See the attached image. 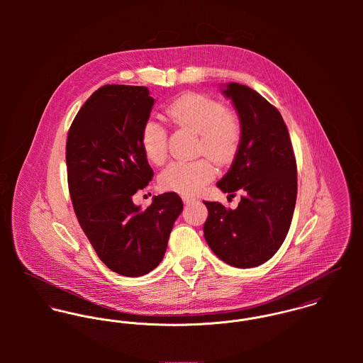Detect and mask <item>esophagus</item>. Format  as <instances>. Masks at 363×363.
I'll use <instances>...</instances> for the list:
<instances>
[{"mask_svg": "<svg viewBox=\"0 0 363 363\" xmlns=\"http://www.w3.org/2000/svg\"><path fill=\"white\" fill-rule=\"evenodd\" d=\"M183 201H184V204H193V203H196L197 200H196L194 197H183Z\"/></svg>", "mask_w": 363, "mask_h": 363, "instance_id": "34e87169", "label": "esophagus"}]
</instances>
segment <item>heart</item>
<instances>
[{"label":"heart","instance_id":"1","mask_svg":"<svg viewBox=\"0 0 363 363\" xmlns=\"http://www.w3.org/2000/svg\"><path fill=\"white\" fill-rule=\"evenodd\" d=\"M169 120L200 134L199 151L222 164L236 155L242 141V120L239 114L225 107L219 99L206 94H186L166 108ZM141 144L145 156L155 164L167 156V131L154 118L145 121L141 131ZM211 159L193 162L174 160L159 176L164 190L190 196L200 191L215 176Z\"/></svg>","mask_w":363,"mask_h":363}]
</instances>
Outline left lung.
Returning a JSON list of instances; mask_svg holds the SVG:
<instances>
[{
	"label": "left lung",
	"instance_id": "8db88e82",
	"mask_svg": "<svg viewBox=\"0 0 363 363\" xmlns=\"http://www.w3.org/2000/svg\"><path fill=\"white\" fill-rule=\"evenodd\" d=\"M222 94L242 120V141L228 173L216 183L223 193L242 191L236 209L204 201V238L229 265L252 268L271 259L284 243L298 194L296 159L281 113L259 92L236 82Z\"/></svg>",
	"mask_w": 363,
	"mask_h": 363
}]
</instances>
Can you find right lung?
<instances>
[{
	"instance_id": "add662e5",
	"label": "right lung",
	"mask_w": 363,
	"mask_h": 363,
	"mask_svg": "<svg viewBox=\"0 0 363 363\" xmlns=\"http://www.w3.org/2000/svg\"><path fill=\"white\" fill-rule=\"evenodd\" d=\"M154 98L145 86L104 85L84 104L67 138L68 189L78 222L99 259L124 277H141L163 259L183 211L170 191L141 209L133 196L154 170L141 144Z\"/></svg>"
}]
</instances>
